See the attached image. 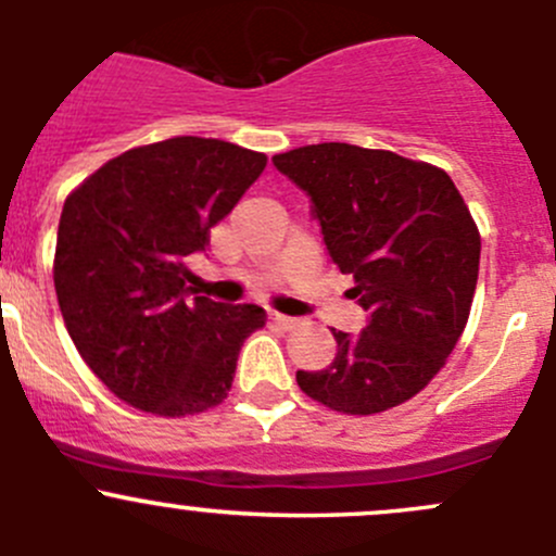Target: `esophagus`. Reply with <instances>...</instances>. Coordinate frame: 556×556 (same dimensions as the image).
<instances>
[{"label": "esophagus", "instance_id": "obj_1", "mask_svg": "<svg viewBox=\"0 0 556 556\" xmlns=\"http://www.w3.org/2000/svg\"><path fill=\"white\" fill-rule=\"evenodd\" d=\"M268 319H271L274 325H279V328H293L295 325V317H288V314H279V312L268 314Z\"/></svg>", "mask_w": 556, "mask_h": 556}]
</instances>
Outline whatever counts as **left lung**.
<instances>
[{
    "label": "left lung",
    "mask_w": 556,
    "mask_h": 556,
    "mask_svg": "<svg viewBox=\"0 0 556 556\" xmlns=\"http://www.w3.org/2000/svg\"><path fill=\"white\" fill-rule=\"evenodd\" d=\"M271 161L309 195L325 250L368 314L361 336L333 330V363L295 374L299 387L344 414L408 401L468 323L481 239L463 195L446 172L390 150L323 142Z\"/></svg>",
    "instance_id": "obj_1"
}]
</instances>
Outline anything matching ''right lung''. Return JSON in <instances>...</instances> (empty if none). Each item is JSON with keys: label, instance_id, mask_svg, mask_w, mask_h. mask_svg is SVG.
<instances>
[{"label": "right lung", "instance_id": "obj_1", "mask_svg": "<svg viewBox=\"0 0 556 556\" xmlns=\"http://www.w3.org/2000/svg\"><path fill=\"white\" fill-rule=\"evenodd\" d=\"M266 169L223 139L174 137L106 161L59 220L53 282L66 330L121 401L161 417L217 406L266 312L188 288L185 257Z\"/></svg>", "mask_w": 556, "mask_h": 556}]
</instances>
